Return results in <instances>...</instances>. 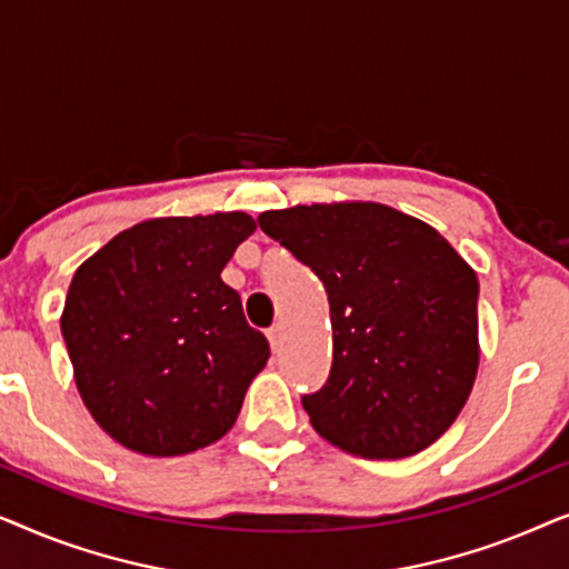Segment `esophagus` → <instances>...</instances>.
<instances>
[{
    "mask_svg": "<svg viewBox=\"0 0 569 569\" xmlns=\"http://www.w3.org/2000/svg\"><path fill=\"white\" fill-rule=\"evenodd\" d=\"M267 337H269L271 349H279V345H282V337H284V326H282V323H274V326H271V329L267 331Z\"/></svg>",
    "mask_w": 569,
    "mask_h": 569,
    "instance_id": "obj_1",
    "label": "esophagus"
}]
</instances>
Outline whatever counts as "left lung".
I'll return each mask as SVG.
<instances>
[{
	"instance_id": "obj_1",
	"label": "left lung",
	"mask_w": 569,
	"mask_h": 569,
	"mask_svg": "<svg viewBox=\"0 0 569 569\" xmlns=\"http://www.w3.org/2000/svg\"><path fill=\"white\" fill-rule=\"evenodd\" d=\"M259 224L329 295L331 372L302 396L313 430L362 458L432 446L477 380V271L430 224L376 201L274 209Z\"/></svg>"
}]
</instances>
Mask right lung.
<instances>
[{
  "instance_id": "1",
  "label": "right lung",
  "mask_w": 569,
  "mask_h": 569,
  "mask_svg": "<svg viewBox=\"0 0 569 569\" xmlns=\"http://www.w3.org/2000/svg\"><path fill=\"white\" fill-rule=\"evenodd\" d=\"M253 230L246 212L158 217L74 271L61 313L74 383L123 448L183 456L236 425L269 341L220 274Z\"/></svg>"
}]
</instances>
